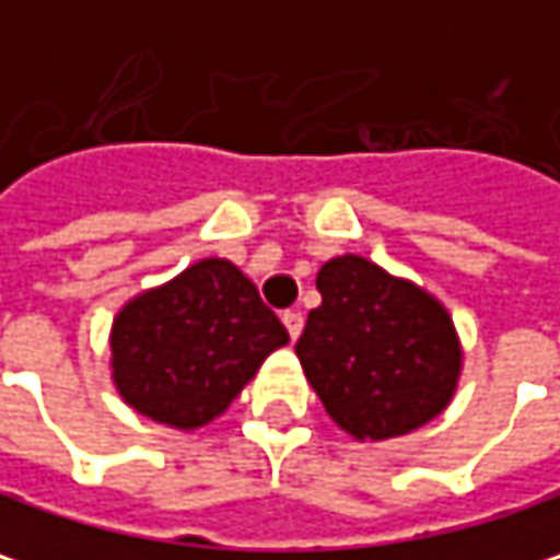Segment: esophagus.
Returning a JSON list of instances; mask_svg holds the SVG:
<instances>
[{"label":"esophagus","instance_id":"1","mask_svg":"<svg viewBox=\"0 0 560 560\" xmlns=\"http://www.w3.org/2000/svg\"><path fill=\"white\" fill-rule=\"evenodd\" d=\"M283 325H287L290 338L296 340L302 335V325H305V318H302V312H296V308H290V312H283Z\"/></svg>","mask_w":560,"mask_h":560}]
</instances>
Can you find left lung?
Instances as JSON below:
<instances>
[{
	"instance_id": "obj_1",
	"label": "left lung",
	"mask_w": 560,
	"mask_h": 560,
	"mask_svg": "<svg viewBox=\"0 0 560 560\" xmlns=\"http://www.w3.org/2000/svg\"><path fill=\"white\" fill-rule=\"evenodd\" d=\"M315 287L322 305L308 312L296 357L340 430L388 440L443 415L462 373L443 302L360 255L328 260Z\"/></svg>"
}]
</instances>
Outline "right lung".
<instances>
[{"label":"right lung","instance_id":"right-lung-1","mask_svg":"<svg viewBox=\"0 0 560 560\" xmlns=\"http://www.w3.org/2000/svg\"><path fill=\"white\" fill-rule=\"evenodd\" d=\"M287 340L258 287L232 260L207 258L117 312L110 376L142 418L197 430L220 418Z\"/></svg>","mask_w":560,"mask_h":560}]
</instances>
